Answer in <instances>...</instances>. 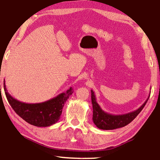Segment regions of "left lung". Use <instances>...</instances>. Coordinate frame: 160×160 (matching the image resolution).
Returning a JSON list of instances; mask_svg holds the SVG:
<instances>
[{
    "label": "left lung",
    "instance_id": "1",
    "mask_svg": "<svg viewBox=\"0 0 160 160\" xmlns=\"http://www.w3.org/2000/svg\"><path fill=\"white\" fill-rule=\"evenodd\" d=\"M149 97H150V96L148 97L147 100L144 102V104L137 110L128 113H125V114L113 115L105 112L102 109L98 103L97 102L96 97L94 92L91 90L92 104L93 108V122L97 128L102 130H113L124 127L131 123L139 114L140 112L144 108Z\"/></svg>",
    "mask_w": 160,
    "mask_h": 160
}]
</instances>
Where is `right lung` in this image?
<instances>
[{
	"mask_svg": "<svg viewBox=\"0 0 160 160\" xmlns=\"http://www.w3.org/2000/svg\"><path fill=\"white\" fill-rule=\"evenodd\" d=\"M5 96L15 113L31 125L47 127L58 122L61 118L64 104L71 95L72 88L54 98L37 104H28L18 101L8 92L4 80Z\"/></svg>",
	"mask_w": 160,
	"mask_h": 160,
	"instance_id": "1",
	"label": "right lung"
}]
</instances>
